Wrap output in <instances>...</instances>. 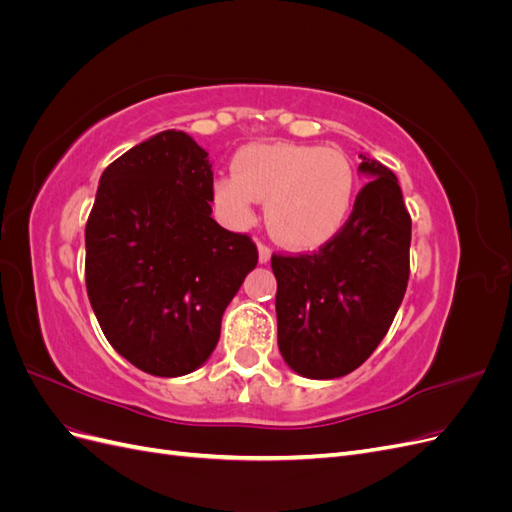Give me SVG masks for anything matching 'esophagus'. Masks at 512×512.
Returning <instances> with one entry per match:
<instances>
[{
	"mask_svg": "<svg viewBox=\"0 0 512 512\" xmlns=\"http://www.w3.org/2000/svg\"><path fill=\"white\" fill-rule=\"evenodd\" d=\"M258 260H260V265H267V262L271 260V250L267 245H258Z\"/></svg>",
	"mask_w": 512,
	"mask_h": 512,
	"instance_id": "esophagus-1",
	"label": "esophagus"
}]
</instances>
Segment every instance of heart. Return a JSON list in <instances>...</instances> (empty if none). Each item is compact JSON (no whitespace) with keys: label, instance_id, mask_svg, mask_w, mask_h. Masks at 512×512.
Segmentation results:
<instances>
[{"label":"heart","instance_id":"b5f03b06","mask_svg":"<svg viewBox=\"0 0 512 512\" xmlns=\"http://www.w3.org/2000/svg\"><path fill=\"white\" fill-rule=\"evenodd\" d=\"M235 173L213 183V203L224 218L243 226L265 205L271 235L292 250H314L346 226L356 173L337 149L297 143H252L232 158Z\"/></svg>","mask_w":512,"mask_h":512}]
</instances>
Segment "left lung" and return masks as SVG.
<instances>
[{
    "mask_svg": "<svg viewBox=\"0 0 512 512\" xmlns=\"http://www.w3.org/2000/svg\"><path fill=\"white\" fill-rule=\"evenodd\" d=\"M371 179L316 254L271 258L277 346L303 378H342L378 348L404 301L412 222L393 170L361 153Z\"/></svg>",
    "mask_w": 512,
    "mask_h": 512,
    "instance_id": "obj_1",
    "label": "left lung"
}]
</instances>
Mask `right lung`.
I'll list each match as a JSON object with an SVG mask.
<instances>
[{
	"label": "right lung",
	"instance_id": "1",
	"mask_svg": "<svg viewBox=\"0 0 512 512\" xmlns=\"http://www.w3.org/2000/svg\"><path fill=\"white\" fill-rule=\"evenodd\" d=\"M209 153L164 130L100 177L85 226V282L100 329L151 376L192 374L218 346L222 316L254 271L247 235L211 218Z\"/></svg>",
	"mask_w": 512,
	"mask_h": 512
}]
</instances>
